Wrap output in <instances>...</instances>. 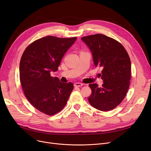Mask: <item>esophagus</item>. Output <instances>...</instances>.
<instances>
[{"mask_svg": "<svg viewBox=\"0 0 151 151\" xmlns=\"http://www.w3.org/2000/svg\"><path fill=\"white\" fill-rule=\"evenodd\" d=\"M83 86V84L81 83H75L74 84L75 87H80V86Z\"/></svg>", "mask_w": 151, "mask_h": 151, "instance_id": "1", "label": "esophagus"}]
</instances>
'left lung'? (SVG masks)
Returning <instances> with one entry per match:
<instances>
[{
    "instance_id": "1",
    "label": "left lung",
    "mask_w": 151,
    "mask_h": 151,
    "mask_svg": "<svg viewBox=\"0 0 151 151\" xmlns=\"http://www.w3.org/2000/svg\"><path fill=\"white\" fill-rule=\"evenodd\" d=\"M93 55L94 64L101 67V87L90 84L91 94L88 101L93 107L102 111L112 110L123 101L130 85L131 60L122 45L103 34L83 37Z\"/></svg>"
}]
</instances>
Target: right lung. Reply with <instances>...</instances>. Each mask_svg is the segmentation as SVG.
Returning a JSON list of instances; mask_svg holds the SVG:
<instances>
[{
	"label": "right lung",
	"mask_w": 151,
	"mask_h": 151,
	"mask_svg": "<svg viewBox=\"0 0 151 151\" xmlns=\"http://www.w3.org/2000/svg\"><path fill=\"white\" fill-rule=\"evenodd\" d=\"M77 37L47 36L28 46L20 61V81L25 97L37 110L52 116L66 104L73 84L61 83L50 75Z\"/></svg>",
	"instance_id": "right-lung-1"
}]
</instances>
